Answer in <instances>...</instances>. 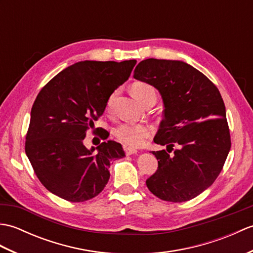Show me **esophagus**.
Masks as SVG:
<instances>
[{
    "mask_svg": "<svg viewBox=\"0 0 253 253\" xmlns=\"http://www.w3.org/2000/svg\"><path fill=\"white\" fill-rule=\"evenodd\" d=\"M124 150H125V153L127 155H131V154H137V150L133 149V148H129V147H125L124 148Z\"/></svg>",
    "mask_w": 253,
    "mask_h": 253,
    "instance_id": "34e87169",
    "label": "esophagus"
}]
</instances>
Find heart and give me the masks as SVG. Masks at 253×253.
Masks as SVG:
<instances>
[{
	"instance_id": "b5f03b06",
	"label": "heart",
	"mask_w": 253,
	"mask_h": 253,
	"mask_svg": "<svg viewBox=\"0 0 253 253\" xmlns=\"http://www.w3.org/2000/svg\"><path fill=\"white\" fill-rule=\"evenodd\" d=\"M133 96L143 105L148 100H157V91L153 85L144 82H137L131 85ZM114 94H111L106 102V110L110 111ZM153 128L146 123H122L114 129L117 140L128 147L140 148L152 136Z\"/></svg>"
}]
</instances>
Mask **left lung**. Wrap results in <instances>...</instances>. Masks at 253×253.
<instances>
[{"label":"left lung","mask_w":253,"mask_h":253,"mask_svg":"<svg viewBox=\"0 0 253 253\" xmlns=\"http://www.w3.org/2000/svg\"><path fill=\"white\" fill-rule=\"evenodd\" d=\"M133 77L162 95L163 121L154 142L178 148L173 155L152 151L158 169L147 187L164 201L191 200L215 181L232 146L222 95L206 75L180 61L148 58Z\"/></svg>","instance_id":"8db88e82"}]
</instances>
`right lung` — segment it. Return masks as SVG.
<instances>
[{
  "instance_id": "1",
  "label": "right lung",
  "mask_w": 253,
  "mask_h": 253,
  "mask_svg": "<svg viewBox=\"0 0 253 253\" xmlns=\"http://www.w3.org/2000/svg\"><path fill=\"white\" fill-rule=\"evenodd\" d=\"M136 63L78 62L58 73L37 95L25 151L41 184L57 197L71 202L96 197L109 181L112 161L125 157L116 141L88 150L84 139Z\"/></svg>"
}]
</instances>
